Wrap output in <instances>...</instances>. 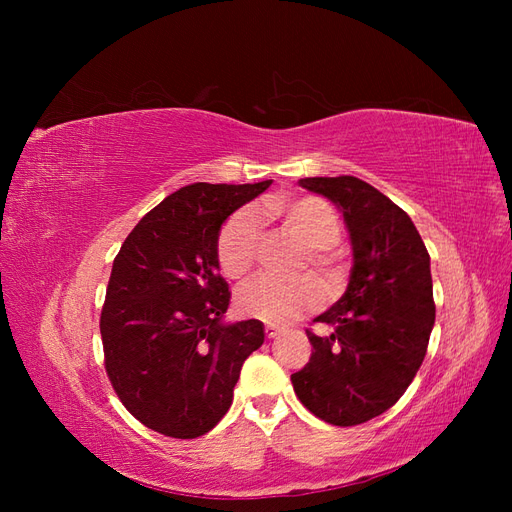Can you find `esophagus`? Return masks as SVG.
<instances>
[{
  "mask_svg": "<svg viewBox=\"0 0 512 512\" xmlns=\"http://www.w3.org/2000/svg\"><path fill=\"white\" fill-rule=\"evenodd\" d=\"M280 333H282V331L277 329V327H273V324H267V327H265V335H267L269 339H275Z\"/></svg>",
  "mask_w": 512,
  "mask_h": 512,
  "instance_id": "obj_1",
  "label": "esophagus"
}]
</instances>
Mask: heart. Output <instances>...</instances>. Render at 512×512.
Wrapping results in <instances>:
<instances>
[{"instance_id": "1", "label": "heart", "mask_w": 512, "mask_h": 512, "mask_svg": "<svg viewBox=\"0 0 512 512\" xmlns=\"http://www.w3.org/2000/svg\"><path fill=\"white\" fill-rule=\"evenodd\" d=\"M260 215L280 220L288 237L303 245V256L297 260V271L312 267L320 275L335 282L339 265L337 241L342 237V218L318 196H301L294 200H269L260 207ZM262 245V222L254 209H241L224 222L215 243L220 271L232 282H241L256 267ZM322 299L320 284L309 275L294 280L258 277L237 292V309L271 324H286L314 309Z\"/></svg>"}]
</instances>
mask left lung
Here are the masks:
<instances>
[{
  "mask_svg": "<svg viewBox=\"0 0 512 512\" xmlns=\"http://www.w3.org/2000/svg\"><path fill=\"white\" fill-rule=\"evenodd\" d=\"M305 190L331 198L350 230V282L307 329L309 363L292 374L301 404L337 427L371 421L397 404L421 367L436 322L429 252L408 213L359 177H305Z\"/></svg>",
  "mask_w": 512,
  "mask_h": 512,
  "instance_id": "1",
  "label": "left lung"
}]
</instances>
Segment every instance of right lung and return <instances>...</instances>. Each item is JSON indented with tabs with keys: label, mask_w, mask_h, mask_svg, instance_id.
<instances>
[{
	"label": "right lung",
	"mask_w": 512,
	"mask_h": 512,
	"mask_svg": "<svg viewBox=\"0 0 512 512\" xmlns=\"http://www.w3.org/2000/svg\"><path fill=\"white\" fill-rule=\"evenodd\" d=\"M269 185L181 188L113 260L100 314L106 376L136 421L162 436L192 440L218 425L243 361L265 342L260 320L220 322L230 292L215 243L228 215Z\"/></svg>",
	"instance_id": "add662e5"
}]
</instances>
